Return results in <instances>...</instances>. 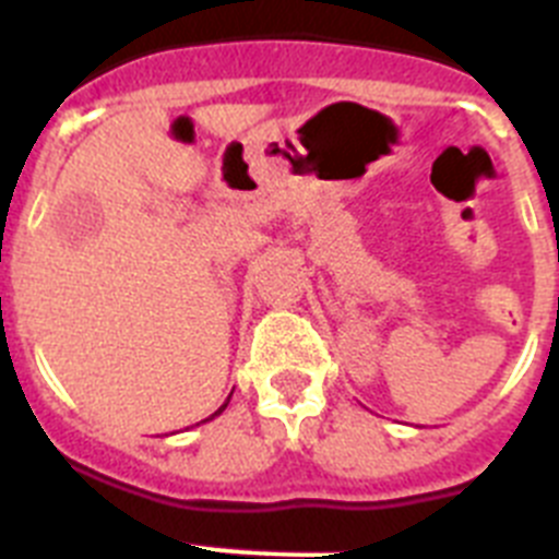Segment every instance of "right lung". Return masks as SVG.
Instances as JSON below:
<instances>
[{"label":"right lung","mask_w":559,"mask_h":559,"mask_svg":"<svg viewBox=\"0 0 559 559\" xmlns=\"http://www.w3.org/2000/svg\"><path fill=\"white\" fill-rule=\"evenodd\" d=\"M229 397H231V394H229ZM226 406H229V400H226V403H224V406H221V408H218V412H215V414H212V417H206V419H201V423H210V419H215V417H218V414H221V412H224V408H226Z\"/></svg>","instance_id":"obj_1"}]
</instances>
